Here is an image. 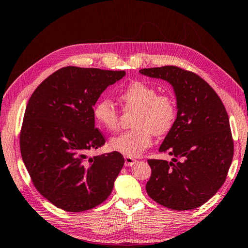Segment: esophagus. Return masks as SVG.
Masks as SVG:
<instances>
[{"mask_svg": "<svg viewBox=\"0 0 248 248\" xmlns=\"http://www.w3.org/2000/svg\"><path fill=\"white\" fill-rule=\"evenodd\" d=\"M136 159H134V158H131V157H127L126 156L125 157V166L126 167H131L133 166V164H135L136 163Z\"/></svg>", "mask_w": 248, "mask_h": 248, "instance_id": "obj_1", "label": "esophagus"}]
</instances>
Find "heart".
Segmentation results:
<instances>
[{
  "label": "heart",
  "mask_w": 248,
  "mask_h": 248,
  "mask_svg": "<svg viewBox=\"0 0 248 248\" xmlns=\"http://www.w3.org/2000/svg\"><path fill=\"white\" fill-rule=\"evenodd\" d=\"M120 101L125 108H136L133 125L136 128L111 138V150L127 157H139L152 144V133L162 135L169 130L175 118L172 98L158 94L156 88L143 81H135L120 93ZM93 117L107 130L119 125V112L111 101L102 98L93 107Z\"/></svg>",
  "instance_id": "b5f03b06"
}]
</instances>
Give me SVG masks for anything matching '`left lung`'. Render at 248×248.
<instances>
[{
  "label": "left lung",
  "mask_w": 248,
  "mask_h": 248,
  "mask_svg": "<svg viewBox=\"0 0 248 248\" xmlns=\"http://www.w3.org/2000/svg\"><path fill=\"white\" fill-rule=\"evenodd\" d=\"M142 75L173 87L177 117L159 147L173 156L150 159L152 175L146 192L173 210L203 205L224 184L233 157L229 118L221 98L195 73L174 65L142 69Z\"/></svg>",
  "instance_id": "obj_1"
}]
</instances>
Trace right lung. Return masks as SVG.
Returning a JSON list of instances; mask_svg holds the SVG:
<instances>
[{
  "mask_svg": "<svg viewBox=\"0 0 248 248\" xmlns=\"http://www.w3.org/2000/svg\"><path fill=\"white\" fill-rule=\"evenodd\" d=\"M125 71L65 67L32 93L20 135L23 162L36 189L68 212L86 211L111 193L124 166L121 153L88 157L105 144L93 107Z\"/></svg>",
  "mask_w": 248,
  "mask_h": 248,
  "instance_id": "obj_1",
  "label": "right lung"
}]
</instances>
